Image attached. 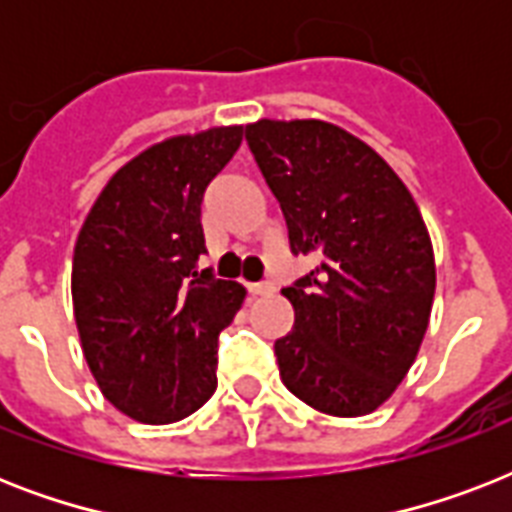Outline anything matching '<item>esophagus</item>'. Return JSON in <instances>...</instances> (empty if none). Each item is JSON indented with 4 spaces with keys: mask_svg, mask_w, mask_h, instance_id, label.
Here are the masks:
<instances>
[{
    "mask_svg": "<svg viewBox=\"0 0 512 512\" xmlns=\"http://www.w3.org/2000/svg\"><path fill=\"white\" fill-rule=\"evenodd\" d=\"M249 295H268L273 292V284L271 281H260V284H249Z\"/></svg>",
    "mask_w": 512,
    "mask_h": 512,
    "instance_id": "34e87169",
    "label": "esophagus"
}]
</instances>
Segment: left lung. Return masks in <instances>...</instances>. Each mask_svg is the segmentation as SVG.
<instances>
[{"mask_svg":"<svg viewBox=\"0 0 512 512\" xmlns=\"http://www.w3.org/2000/svg\"><path fill=\"white\" fill-rule=\"evenodd\" d=\"M244 135L289 247L319 260L281 289L295 308L273 345L281 382L324 414L374 412L428 329L436 263L420 209L388 162L335 124L260 119Z\"/></svg>","mask_w":512,"mask_h":512,"instance_id":"obj_1","label":"left lung"}]
</instances>
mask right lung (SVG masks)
<instances>
[{
    "instance_id": "obj_1",
    "label": "right lung",
    "mask_w": 512,
    "mask_h": 512,
    "mask_svg": "<svg viewBox=\"0 0 512 512\" xmlns=\"http://www.w3.org/2000/svg\"><path fill=\"white\" fill-rule=\"evenodd\" d=\"M241 132L215 127L151 146L108 180L79 231L71 297L84 358L132 420H183L217 388V337L247 292L199 271L201 199Z\"/></svg>"
}]
</instances>
